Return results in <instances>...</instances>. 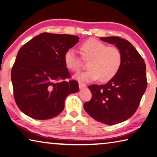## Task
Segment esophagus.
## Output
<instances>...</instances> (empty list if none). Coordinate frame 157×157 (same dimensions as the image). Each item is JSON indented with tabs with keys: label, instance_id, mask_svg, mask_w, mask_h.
I'll list each match as a JSON object with an SVG mask.
<instances>
[{
	"label": "esophagus",
	"instance_id": "esophagus-1",
	"mask_svg": "<svg viewBox=\"0 0 157 157\" xmlns=\"http://www.w3.org/2000/svg\"><path fill=\"white\" fill-rule=\"evenodd\" d=\"M86 86V84L82 83V82H79V88H85Z\"/></svg>",
	"mask_w": 157,
	"mask_h": 157
}]
</instances>
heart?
<instances>
[{
  "mask_svg": "<svg viewBox=\"0 0 157 157\" xmlns=\"http://www.w3.org/2000/svg\"><path fill=\"white\" fill-rule=\"evenodd\" d=\"M82 58L88 59V70L78 74L76 78L82 82H91L99 78L107 82L116 75L122 63V53L115 46L106 44L95 38H89L80 45ZM66 67L72 72H78L82 67V58L72 49L67 50L64 56Z\"/></svg>",
  "mask_w": 157,
  "mask_h": 157,
  "instance_id": "obj_1",
  "label": "heart"
}]
</instances>
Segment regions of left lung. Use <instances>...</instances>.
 <instances>
[{
    "mask_svg": "<svg viewBox=\"0 0 157 157\" xmlns=\"http://www.w3.org/2000/svg\"><path fill=\"white\" fill-rule=\"evenodd\" d=\"M100 39L119 48L122 53L121 66L106 84L88 86L92 98L85 102L84 108L98 121L114 125L127 120L137 110L147 88L146 64L126 40L117 36Z\"/></svg>",
    "mask_w": 157,
    "mask_h": 157,
    "instance_id": "8db88e82",
    "label": "left lung"
}]
</instances>
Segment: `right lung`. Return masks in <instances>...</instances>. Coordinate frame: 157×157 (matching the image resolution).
<instances>
[{
	"instance_id": "right-lung-1",
	"label": "right lung",
	"mask_w": 157,
	"mask_h": 157,
	"mask_svg": "<svg viewBox=\"0 0 157 157\" xmlns=\"http://www.w3.org/2000/svg\"><path fill=\"white\" fill-rule=\"evenodd\" d=\"M79 38L68 34L42 33L25 44L11 69L14 99L22 113L44 120L58 115L78 82L65 81L71 75L64 62L65 52Z\"/></svg>"
}]
</instances>
